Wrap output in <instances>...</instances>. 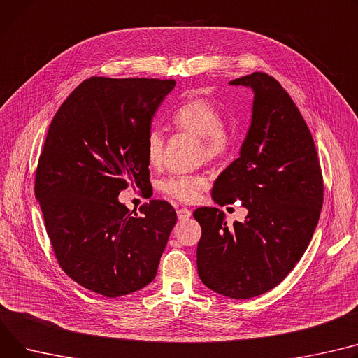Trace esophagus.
I'll return each instance as SVG.
<instances>
[{"label":"esophagus","mask_w":358,"mask_h":358,"mask_svg":"<svg viewBox=\"0 0 358 358\" xmlns=\"http://www.w3.org/2000/svg\"><path fill=\"white\" fill-rule=\"evenodd\" d=\"M177 216L180 220H188L189 217H192V210L187 207H181L180 210H177Z\"/></svg>","instance_id":"34e87169"}]
</instances>
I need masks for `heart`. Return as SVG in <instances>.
<instances>
[{
    "label": "heart",
    "mask_w": 358,
    "mask_h": 358,
    "mask_svg": "<svg viewBox=\"0 0 358 358\" xmlns=\"http://www.w3.org/2000/svg\"><path fill=\"white\" fill-rule=\"evenodd\" d=\"M173 124L201 138V154L208 159L223 157L231 147L233 134L223 124V113L213 102L204 98H192L178 103L171 112ZM164 135L152 128L145 136V155L151 165H158L162 158ZM208 187V180L201 174H176L161 181L159 188L166 196L182 203H193Z\"/></svg>",
    "instance_id": "1"
}]
</instances>
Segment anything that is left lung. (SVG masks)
<instances>
[{
  "label": "left lung",
  "mask_w": 358,
  "mask_h": 358,
  "mask_svg": "<svg viewBox=\"0 0 358 358\" xmlns=\"http://www.w3.org/2000/svg\"><path fill=\"white\" fill-rule=\"evenodd\" d=\"M253 90L252 122L236 158L217 177V204L241 200L243 223L229 226L216 207L197 208L201 226L197 271L220 295L248 299L288 276L318 224L324 184L315 144L288 92L272 76L255 71L234 79Z\"/></svg>",
  "instance_id": "1"
}]
</instances>
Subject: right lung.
Listing matches in <instances>:
<instances>
[{"label":"right lung","mask_w":358,"mask_h":358,"mask_svg":"<svg viewBox=\"0 0 358 358\" xmlns=\"http://www.w3.org/2000/svg\"><path fill=\"white\" fill-rule=\"evenodd\" d=\"M173 79L90 78L59 108L36 171V199L59 265L108 298L139 291L157 275L177 223L166 201L129 211L117 196L150 182L145 136Z\"/></svg>","instance_id":"obj_1"}]
</instances>
